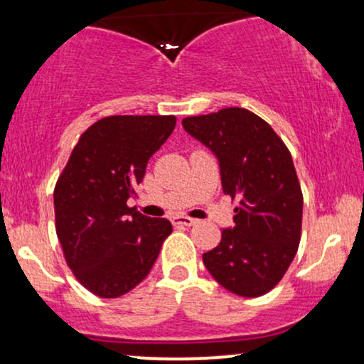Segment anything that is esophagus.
Returning <instances> with one entry per match:
<instances>
[{"label":"esophagus","instance_id":"obj_1","mask_svg":"<svg viewBox=\"0 0 364 364\" xmlns=\"http://www.w3.org/2000/svg\"><path fill=\"white\" fill-rule=\"evenodd\" d=\"M171 223H173V225H176V228H181V225L190 228V225L196 224V219H193V217H188V215H176L171 219Z\"/></svg>","mask_w":364,"mask_h":364}]
</instances>
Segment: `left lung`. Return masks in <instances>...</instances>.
<instances>
[{
	"label": "left lung",
	"instance_id": "obj_1",
	"mask_svg": "<svg viewBox=\"0 0 364 364\" xmlns=\"http://www.w3.org/2000/svg\"><path fill=\"white\" fill-rule=\"evenodd\" d=\"M183 128L215 154L224 193L237 200L235 225L203 253L207 270L237 296L267 294L287 272L301 240L303 193L289 149L245 107L188 116Z\"/></svg>",
	"mask_w": 364,
	"mask_h": 364
}]
</instances>
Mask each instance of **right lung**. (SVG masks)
<instances>
[{"label":"right lung","instance_id":"1","mask_svg":"<svg viewBox=\"0 0 364 364\" xmlns=\"http://www.w3.org/2000/svg\"><path fill=\"white\" fill-rule=\"evenodd\" d=\"M176 116H107L82 133L54 186L56 235L77 281L99 298H119L147 277L173 231L168 219L128 207L149 159Z\"/></svg>","mask_w":364,"mask_h":364}]
</instances>
